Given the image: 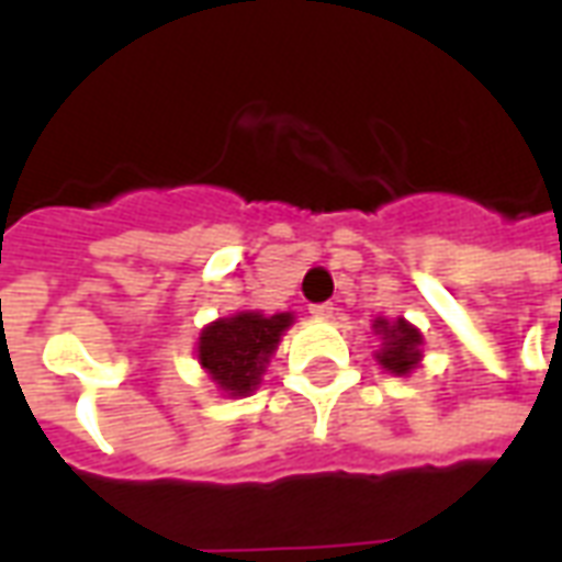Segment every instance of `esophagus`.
<instances>
[{
	"label": "esophagus",
	"instance_id": "1",
	"mask_svg": "<svg viewBox=\"0 0 562 562\" xmlns=\"http://www.w3.org/2000/svg\"><path fill=\"white\" fill-rule=\"evenodd\" d=\"M311 317H321V321H326V317H331L335 314V308H331L329 302H321V305H311Z\"/></svg>",
	"mask_w": 562,
	"mask_h": 562
}]
</instances>
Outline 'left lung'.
<instances>
[{"label": "left lung", "mask_w": 562, "mask_h": 562, "mask_svg": "<svg viewBox=\"0 0 562 562\" xmlns=\"http://www.w3.org/2000/svg\"><path fill=\"white\" fill-rule=\"evenodd\" d=\"M374 331L383 338V350L376 353V362L386 368L389 374H411L422 362V331L398 317V321H383L376 317Z\"/></svg>", "instance_id": "8db88e82"}]
</instances>
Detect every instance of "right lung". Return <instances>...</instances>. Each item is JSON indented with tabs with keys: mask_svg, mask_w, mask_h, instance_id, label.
I'll list each match as a JSON object with an SVG mask.
<instances>
[{
	"mask_svg": "<svg viewBox=\"0 0 562 562\" xmlns=\"http://www.w3.org/2000/svg\"><path fill=\"white\" fill-rule=\"evenodd\" d=\"M293 314H272L260 311H239L233 317L209 323L196 341V359L206 374L218 383L221 392L233 398L251 395L260 386L269 359L276 353L281 335L290 329Z\"/></svg>",
	"mask_w": 562,
	"mask_h": 562,
	"instance_id": "right-lung-1",
	"label": "right lung"
}]
</instances>
